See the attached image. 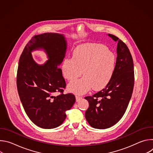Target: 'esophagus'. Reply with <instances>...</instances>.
I'll return each instance as SVG.
<instances>
[{
    "instance_id": "obj_1",
    "label": "esophagus",
    "mask_w": 153,
    "mask_h": 153,
    "mask_svg": "<svg viewBox=\"0 0 153 153\" xmlns=\"http://www.w3.org/2000/svg\"><path fill=\"white\" fill-rule=\"evenodd\" d=\"M82 97L80 96H76V102H79L80 100L82 99Z\"/></svg>"
}]
</instances>
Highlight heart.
Instances as JSON below:
<instances>
[{
	"mask_svg": "<svg viewBox=\"0 0 153 153\" xmlns=\"http://www.w3.org/2000/svg\"><path fill=\"white\" fill-rule=\"evenodd\" d=\"M115 55L103 45L86 43L74 51L72 58L65 59L61 70L63 76L73 80L68 85L70 91L83 94L91 88L95 90L103 88L111 81L116 69Z\"/></svg>",
	"mask_w": 153,
	"mask_h": 153,
	"instance_id": "heart-1",
	"label": "heart"
}]
</instances>
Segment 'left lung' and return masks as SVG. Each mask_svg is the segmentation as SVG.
<instances>
[{
  "label": "left lung",
  "instance_id": "8db88e82",
  "mask_svg": "<svg viewBox=\"0 0 153 153\" xmlns=\"http://www.w3.org/2000/svg\"><path fill=\"white\" fill-rule=\"evenodd\" d=\"M108 36L118 42L114 75L105 88L93 96L85 97L89 102L85 118L96 129L108 128L120 120L126 110L134 88V64L128 48L116 36L110 34Z\"/></svg>",
  "mask_w": 153,
  "mask_h": 153
}]
</instances>
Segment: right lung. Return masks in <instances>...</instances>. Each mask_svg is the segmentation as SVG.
Returning a JSON list of instances; mask_svg holds the SVG:
<instances>
[{
  "instance_id": "right-lung-1",
  "label": "right lung",
  "mask_w": 153,
  "mask_h": 153,
  "mask_svg": "<svg viewBox=\"0 0 153 153\" xmlns=\"http://www.w3.org/2000/svg\"><path fill=\"white\" fill-rule=\"evenodd\" d=\"M67 43L62 34L46 33L34 36L22 53L17 74V87L20 99L30 120L37 126L52 129L60 126L66 112L76 101L74 94H64L66 83L59 68L63 62ZM43 49L49 60L37 64L32 57L33 51ZM60 92L61 94H53Z\"/></svg>"
}]
</instances>
